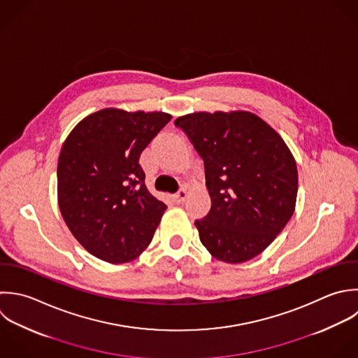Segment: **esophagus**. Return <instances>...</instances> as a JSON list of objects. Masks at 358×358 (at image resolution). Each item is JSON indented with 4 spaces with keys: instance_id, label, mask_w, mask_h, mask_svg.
Masks as SVG:
<instances>
[{
    "instance_id": "obj_1",
    "label": "esophagus",
    "mask_w": 358,
    "mask_h": 358,
    "mask_svg": "<svg viewBox=\"0 0 358 358\" xmlns=\"http://www.w3.org/2000/svg\"><path fill=\"white\" fill-rule=\"evenodd\" d=\"M187 196H188V192H187V189H180L177 194H174V201L177 202V203H182V202H185V199H187Z\"/></svg>"
}]
</instances>
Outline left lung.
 I'll return each instance as SVG.
<instances>
[{
	"instance_id": "obj_1",
	"label": "left lung",
	"mask_w": 358,
	"mask_h": 358,
	"mask_svg": "<svg viewBox=\"0 0 358 358\" xmlns=\"http://www.w3.org/2000/svg\"><path fill=\"white\" fill-rule=\"evenodd\" d=\"M174 124L205 166L212 206L195 220L201 243L227 264L252 259L293 216L299 189L293 155L252 113H194Z\"/></svg>"
}]
</instances>
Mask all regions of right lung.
<instances>
[{"instance_id":"obj_1","label":"right lung","mask_w":358,"mask_h":358,"mask_svg":"<svg viewBox=\"0 0 358 358\" xmlns=\"http://www.w3.org/2000/svg\"><path fill=\"white\" fill-rule=\"evenodd\" d=\"M170 120L166 113L104 108L83 118L64 142L59 210L73 237L99 259L129 262L150 244L167 206L149 194L139 157Z\"/></svg>"}]
</instances>
